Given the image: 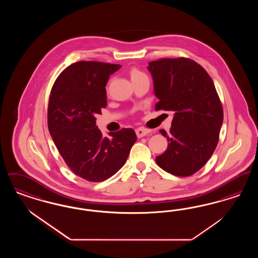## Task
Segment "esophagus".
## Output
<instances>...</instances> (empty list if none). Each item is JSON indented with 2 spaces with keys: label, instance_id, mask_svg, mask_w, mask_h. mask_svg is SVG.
Masks as SVG:
<instances>
[{
  "label": "esophagus",
  "instance_id": "esophagus-1",
  "mask_svg": "<svg viewBox=\"0 0 258 258\" xmlns=\"http://www.w3.org/2000/svg\"><path fill=\"white\" fill-rule=\"evenodd\" d=\"M149 133H150V131H148L146 128H143V127H138V128L135 130V134H136L138 138L146 136Z\"/></svg>",
  "mask_w": 258,
  "mask_h": 258
}]
</instances>
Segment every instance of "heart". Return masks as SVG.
<instances>
[{
	"label": "heart",
	"mask_w": 258,
	"mask_h": 258,
	"mask_svg": "<svg viewBox=\"0 0 258 258\" xmlns=\"http://www.w3.org/2000/svg\"><path fill=\"white\" fill-rule=\"evenodd\" d=\"M130 74H131V78H132V80H133V79H135V78H137V77H140V76L145 75V74H143L141 71H139V70H138V69H136V68L132 69V70H131V72H130Z\"/></svg>",
	"instance_id": "heart-1"
}]
</instances>
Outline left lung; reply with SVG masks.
Listing matches in <instances>:
<instances>
[{
    "label": "left lung",
    "mask_w": 258,
    "mask_h": 258,
    "mask_svg": "<svg viewBox=\"0 0 258 258\" xmlns=\"http://www.w3.org/2000/svg\"><path fill=\"white\" fill-rule=\"evenodd\" d=\"M156 110L173 111L166 151L156 158L164 171L186 177L201 169L219 142L223 121L221 99L207 72L187 58L150 61Z\"/></svg>",
    "instance_id": "left-lung-1"
}]
</instances>
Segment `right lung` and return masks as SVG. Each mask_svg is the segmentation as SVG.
I'll list each match as a JSON object with an SVG mask.
<instances>
[{
    "mask_svg": "<svg viewBox=\"0 0 258 258\" xmlns=\"http://www.w3.org/2000/svg\"><path fill=\"white\" fill-rule=\"evenodd\" d=\"M120 68L101 61L74 62L61 72L50 93L51 137L71 170L89 182L104 181L119 171L137 138L133 128L104 137L96 125V115L107 105V81Z\"/></svg>",
    "mask_w": 258,
    "mask_h": 258,
    "instance_id": "obj_1",
    "label": "right lung"
}]
</instances>
